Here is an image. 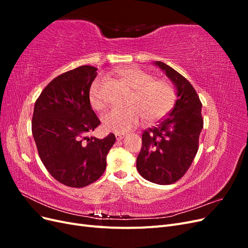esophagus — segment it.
I'll list each match as a JSON object with an SVG mask.
<instances>
[{
  "label": "esophagus",
  "mask_w": 248,
  "mask_h": 248,
  "mask_svg": "<svg viewBox=\"0 0 248 248\" xmlns=\"http://www.w3.org/2000/svg\"><path fill=\"white\" fill-rule=\"evenodd\" d=\"M115 136H116L117 140H122V139L125 137V134H122V133H116Z\"/></svg>",
  "instance_id": "obj_1"
}]
</instances>
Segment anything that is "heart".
Masks as SVG:
<instances>
[{
	"mask_svg": "<svg viewBox=\"0 0 248 248\" xmlns=\"http://www.w3.org/2000/svg\"><path fill=\"white\" fill-rule=\"evenodd\" d=\"M118 76L133 90V94L129 100V108H112L103 115L102 124L107 130L124 133L138 127L142 119L147 124L156 123L174 107L176 91L169 80L154 79L151 73L134 66L120 69ZM102 86L103 79L99 78L90 88V102L95 109L106 107Z\"/></svg>",
	"mask_w": 248,
	"mask_h": 248,
	"instance_id": "1",
	"label": "heart"
}]
</instances>
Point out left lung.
<instances>
[{
    "label": "left lung",
    "instance_id": "obj_1",
    "mask_svg": "<svg viewBox=\"0 0 248 248\" xmlns=\"http://www.w3.org/2000/svg\"><path fill=\"white\" fill-rule=\"evenodd\" d=\"M177 88L175 107L156 126L141 136L137 169L148 181L168 185L177 182L188 170L199 150L204 126L202 102L190 82L162 62H155Z\"/></svg>",
    "mask_w": 248,
    "mask_h": 248
}]
</instances>
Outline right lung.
Wrapping results in <instances>:
<instances>
[{
	"label": "right lung",
	"instance_id": "right-lung-1",
	"mask_svg": "<svg viewBox=\"0 0 248 248\" xmlns=\"http://www.w3.org/2000/svg\"><path fill=\"white\" fill-rule=\"evenodd\" d=\"M97 68L84 65L60 74L37 98L32 133L44 167L57 181L85 187L98 180L116 137H87L100 124L90 103Z\"/></svg>",
	"mask_w": 248,
	"mask_h": 248
}]
</instances>
